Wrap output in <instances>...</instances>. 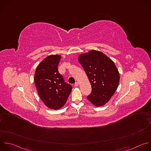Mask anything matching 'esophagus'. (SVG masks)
<instances>
[{
  "label": "esophagus",
  "mask_w": 151,
  "mask_h": 151,
  "mask_svg": "<svg viewBox=\"0 0 151 151\" xmlns=\"http://www.w3.org/2000/svg\"><path fill=\"white\" fill-rule=\"evenodd\" d=\"M78 85H79V83H78V82H75V83L74 86L76 87V86H78Z\"/></svg>",
  "instance_id": "obj_1"
}]
</instances>
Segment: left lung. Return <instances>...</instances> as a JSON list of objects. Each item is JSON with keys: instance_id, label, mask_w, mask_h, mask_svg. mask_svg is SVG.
<instances>
[{"instance_id": "obj_1", "label": "left lung", "mask_w": 151, "mask_h": 151, "mask_svg": "<svg viewBox=\"0 0 151 151\" xmlns=\"http://www.w3.org/2000/svg\"><path fill=\"white\" fill-rule=\"evenodd\" d=\"M78 61L83 68L92 87L87 99L95 106L107 103L117 89L120 74L113 61L97 50L79 55Z\"/></svg>"}]
</instances>
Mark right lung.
Returning <instances> with one entry per match:
<instances>
[{
	"label": "right lung",
	"instance_id": "1",
	"mask_svg": "<svg viewBox=\"0 0 151 151\" xmlns=\"http://www.w3.org/2000/svg\"><path fill=\"white\" fill-rule=\"evenodd\" d=\"M60 55H50L40 62L34 74L40 98L49 109L59 110L66 103L72 88L58 71Z\"/></svg>",
	"mask_w": 151,
	"mask_h": 151
}]
</instances>
